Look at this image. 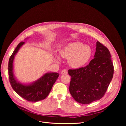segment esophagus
<instances>
[{"mask_svg":"<svg viewBox=\"0 0 126 126\" xmlns=\"http://www.w3.org/2000/svg\"><path fill=\"white\" fill-rule=\"evenodd\" d=\"M68 74V71L66 69H63L62 71V75H66Z\"/></svg>","mask_w":126,"mask_h":126,"instance_id":"esophagus-1","label":"esophagus"}]
</instances>
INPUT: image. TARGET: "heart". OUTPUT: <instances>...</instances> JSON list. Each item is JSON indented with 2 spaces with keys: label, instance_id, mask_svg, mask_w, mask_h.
<instances>
[{
  "label": "heart",
  "instance_id": "1",
  "mask_svg": "<svg viewBox=\"0 0 126 126\" xmlns=\"http://www.w3.org/2000/svg\"><path fill=\"white\" fill-rule=\"evenodd\" d=\"M92 50L88 45L80 42L69 43L64 46L60 51L63 58L69 59L71 67L77 68L83 66L90 59Z\"/></svg>",
  "mask_w": 126,
  "mask_h": 126
}]
</instances>
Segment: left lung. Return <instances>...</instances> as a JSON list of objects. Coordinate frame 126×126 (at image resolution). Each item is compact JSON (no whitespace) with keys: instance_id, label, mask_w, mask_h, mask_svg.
Returning a JSON list of instances; mask_svg holds the SVG:
<instances>
[{"instance_id":"1","label":"left lung","mask_w":126,"mask_h":126,"mask_svg":"<svg viewBox=\"0 0 126 126\" xmlns=\"http://www.w3.org/2000/svg\"><path fill=\"white\" fill-rule=\"evenodd\" d=\"M108 49L98 41L94 58L85 67L68 70L71 76L69 91L79 103L89 104L104 96L113 75Z\"/></svg>"}]
</instances>
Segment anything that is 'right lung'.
Masks as SVG:
<instances>
[{
    "label": "right lung",
    "instance_id": "1",
    "mask_svg": "<svg viewBox=\"0 0 126 126\" xmlns=\"http://www.w3.org/2000/svg\"><path fill=\"white\" fill-rule=\"evenodd\" d=\"M24 44L25 42L22 41L17 45L9 59V81L13 89L20 97L28 101L36 102L45 99L48 96L59 74L57 72L46 73L29 85H24L17 81L14 75L13 62L15 55Z\"/></svg>",
    "mask_w": 126,
    "mask_h": 126
}]
</instances>
